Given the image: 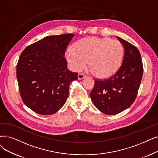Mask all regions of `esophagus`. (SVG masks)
Listing matches in <instances>:
<instances>
[{
	"mask_svg": "<svg viewBox=\"0 0 158 158\" xmlns=\"http://www.w3.org/2000/svg\"><path fill=\"white\" fill-rule=\"evenodd\" d=\"M85 77V75L84 74L79 73V74H78V78L79 80H81V79H83V78H84Z\"/></svg>",
	"mask_w": 158,
	"mask_h": 158,
	"instance_id": "34e87169",
	"label": "esophagus"
}]
</instances>
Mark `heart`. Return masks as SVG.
Returning <instances> with one entry per match:
<instances>
[{"instance_id":"obj_1","label":"heart","mask_w":158,"mask_h":158,"mask_svg":"<svg viewBox=\"0 0 158 158\" xmlns=\"http://www.w3.org/2000/svg\"><path fill=\"white\" fill-rule=\"evenodd\" d=\"M124 50L119 41L110 38L87 37L74 43L65 56L72 70H84L89 61L91 71L96 77L105 78L115 73L123 58Z\"/></svg>"}]
</instances>
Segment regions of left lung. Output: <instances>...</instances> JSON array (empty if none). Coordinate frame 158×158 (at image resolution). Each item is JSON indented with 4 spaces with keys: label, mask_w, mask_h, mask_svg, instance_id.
Returning <instances> with one entry per match:
<instances>
[{
    "label": "left lung",
    "mask_w": 158,
    "mask_h": 158,
    "mask_svg": "<svg viewBox=\"0 0 158 158\" xmlns=\"http://www.w3.org/2000/svg\"><path fill=\"white\" fill-rule=\"evenodd\" d=\"M124 48L122 65L108 78L96 79L90 97L96 108L106 115H115L134 103L143 77V66L139 50L117 37Z\"/></svg>",
    "instance_id": "left-lung-1"
}]
</instances>
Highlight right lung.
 I'll return each instance as SVG.
<instances>
[{"label": "right lung", "mask_w": 158, "mask_h": 158, "mask_svg": "<svg viewBox=\"0 0 158 158\" xmlns=\"http://www.w3.org/2000/svg\"><path fill=\"white\" fill-rule=\"evenodd\" d=\"M74 34L51 35L28 46L17 65V79L24 104L43 115L57 112L65 103L78 73L67 69L66 48Z\"/></svg>", "instance_id": "add662e5"}]
</instances>
